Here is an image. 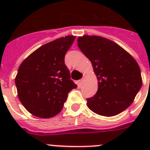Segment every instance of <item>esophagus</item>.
Returning <instances> with one entry per match:
<instances>
[{"label": "esophagus", "mask_w": 150, "mask_h": 150, "mask_svg": "<svg viewBox=\"0 0 150 150\" xmlns=\"http://www.w3.org/2000/svg\"><path fill=\"white\" fill-rule=\"evenodd\" d=\"M84 80H85V76H83V77L82 78V79H80V80H79V82H78V85H79V86H81L82 85H83V82H84Z\"/></svg>", "instance_id": "34e87169"}]
</instances>
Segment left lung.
<instances>
[{
  "label": "left lung",
  "mask_w": 150,
  "mask_h": 150,
  "mask_svg": "<svg viewBox=\"0 0 150 150\" xmlns=\"http://www.w3.org/2000/svg\"><path fill=\"white\" fill-rule=\"evenodd\" d=\"M77 44L98 81L97 93L87 99L88 107L100 116L120 114L133 103L142 86L137 62L120 45L100 36L79 37Z\"/></svg>",
  "instance_id": "left-lung-1"
}]
</instances>
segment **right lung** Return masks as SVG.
Masks as SVG:
<instances>
[{"mask_svg": "<svg viewBox=\"0 0 150 150\" xmlns=\"http://www.w3.org/2000/svg\"><path fill=\"white\" fill-rule=\"evenodd\" d=\"M75 38L68 35L43 45L18 67L15 78L18 99L34 116L43 119L56 116L69 92L77 87L64 64L66 52Z\"/></svg>", "mask_w": 150, "mask_h": 150, "instance_id": "obj_1", "label": "right lung"}]
</instances>
